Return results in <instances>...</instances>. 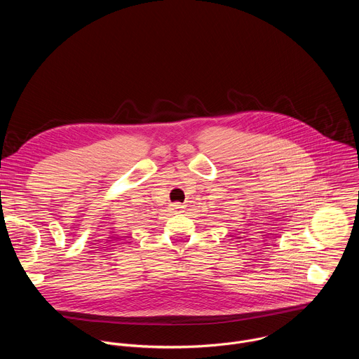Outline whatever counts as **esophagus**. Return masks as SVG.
Returning a JSON list of instances; mask_svg holds the SVG:
<instances>
[{
    "instance_id": "esophagus-1",
    "label": "esophagus",
    "mask_w": 359,
    "mask_h": 359,
    "mask_svg": "<svg viewBox=\"0 0 359 359\" xmlns=\"http://www.w3.org/2000/svg\"><path fill=\"white\" fill-rule=\"evenodd\" d=\"M184 209V206H183V204H180V203H173L172 204V210L173 212H182Z\"/></svg>"
}]
</instances>
